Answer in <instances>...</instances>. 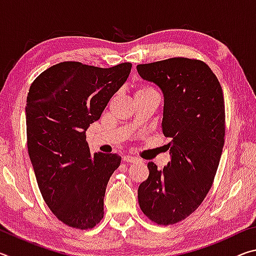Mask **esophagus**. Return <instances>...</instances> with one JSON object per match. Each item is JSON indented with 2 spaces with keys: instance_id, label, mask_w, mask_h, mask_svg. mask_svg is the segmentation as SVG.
<instances>
[{
  "instance_id": "obj_1",
  "label": "esophagus",
  "mask_w": 256,
  "mask_h": 256,
  "mask_svg": "<svg viewBox=\"0 0 256 256\" xmlns=\"http://www.w3.org/2000/svg\"><path fill=\"white\" fill-rule=\"evenodd\" d=\"M123 162H128V164H132V162H138V158L132 157V156H124V157H123Z\"/></svg>"
}]
</instances>
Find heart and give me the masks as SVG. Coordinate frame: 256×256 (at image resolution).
I'll use <instances>...</instances> for the list:
<instances>
[{
  "mask_svg": "<svg viewBox=\"0 0 256 256\" xmlns=\"http://www.w3.org/2000/svg\"><path fill=\"white\" fill-rule=\"evenodd\" d=\"M151 92H154V88H151V86H146V84H141V86H138L136 94H138Z\"/></svg>",
  "mask_w": 256,
  "mask_h": 256,
  "instance_id": "1",
  "label": "heart"
}]
</instances>
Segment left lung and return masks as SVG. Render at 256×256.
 <instances>
[{"instance_id":"8db88e82","label":"left lung","mask_w":256,"mask_h":256,"mask_svg":"<svg viewBox=\"0 0 256 256\" xmlns=\"http://www.w3.org/2000/svg\"><path fill=\"white\" fill-rule=\"evenodd\" d=\"M136 70L162 92V132L172 138L167 166L158 170L148 164V180L138 190V204L151 222L168 226L193 214L214 183L226 133L224 94L200 60L172 58L138 64Z\"/></svg>"}]
</instances>
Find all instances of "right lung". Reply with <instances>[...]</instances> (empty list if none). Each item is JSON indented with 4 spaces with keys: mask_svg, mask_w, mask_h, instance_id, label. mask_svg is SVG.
Returning a JSON list of instances; mask_svg holds the SVG:
<instances>
[{
    "mask_svg": "<svg viewBox=\"0 0 256 256\" xmlns=\"http://www.w3.org/2000/svg\"><path fill=\"white\" fill-rule=\"evenodd\" d=\"M128 62L102 68L62 62L30 86L27 146L42 198L56 218L76 229L94 228L104 216V198L122 158L92 154L86 141L110 99L128 78Z\"/></svg>",
    "mask_w": 256,
    "mask_h": 256,
    "instance_id": "1",
    "label": "right lung"
}]
</instances>
